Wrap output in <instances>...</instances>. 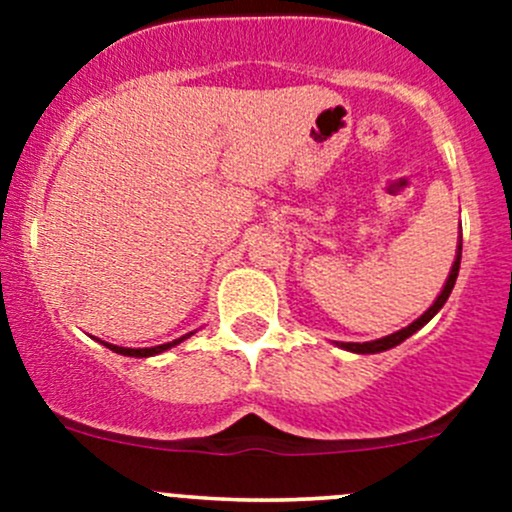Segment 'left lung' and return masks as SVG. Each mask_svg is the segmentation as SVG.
Masks as SVG:
<instances>
[{
    "label": "left lung",
    "instance_id": "1",
    "mask_svg": "<svg viewBox=\"0 0 512 512\" xmlns=\"http://www.w3.org/2000/svg\"><path fill=\"white\" fill-rule=\"evenodd\" d=\"M461 250H463V240H461V237H458V250H456V260H453V267H451V272H448V280H446V285H443L441 294H438V297H436V302H433L431 307H428L426 312H423L421 317L416 319V322H411L409 327L399 329V332L389 334V337L374 339V342H364V344H359V342H337V347H339V349H347V352H354V354H379V352H386V349H394V347H399L401 342H406V339H409L411 334H416L418 329L423 327V324H428V322H431V319L436 317V314H438V309H441L443 304H446V299L451 297V289H453V285H456L458 270H461Z\"/></svg>",
    "mask_w": 512,
    "mask_h": 512
}]
</instances>
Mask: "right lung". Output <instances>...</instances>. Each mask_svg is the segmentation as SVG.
Here are the masks:
<instances>
[{
  "mask_svg": "<svg viewBox=\"0 0 512 512\" xmlns=\"http://www.w3.org/2000/svg\"><path fill=\"white\" fill-rule=\"evenodd\" d=\"M195 332H188V334H183V337H178V339H173V342H168V344H158V347H146V349H128V347H116V344H108V342H101L103 347H108L111 349V352H116V354H123V356H138V359H143V356H156V354H163V352H168V349H173L175 344H180V342H185V339L188 337H193Z\"/></svg>",
  "mask_w": 512,
  "mask_h": 512,
  "instance_id": "right-lung-1",
  "label": "right lung"
}]
</instances>
